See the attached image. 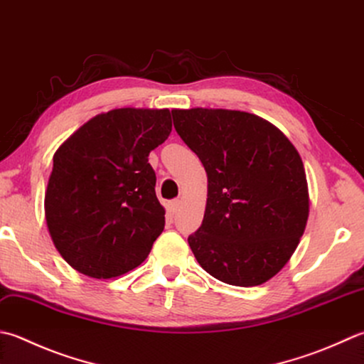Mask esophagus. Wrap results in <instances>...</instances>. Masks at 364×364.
<instances>
[{
    "instance_id": "obj_1",
    "label": "esophagus",
    "mask_w": 364,
    "mask_h": 364,
    "mask_svg": "<svg viewBox=\"0 0 364 364\" xmlns=\"http://www.w3.org/2000/svg\"><path fill=\"white\" fill-rule=\"evenodd\" d=\"M180 205H181L180 198H175V200L168 202V210H170V213H176L178 208H180Z\"/></svg>"
}]
</instances>
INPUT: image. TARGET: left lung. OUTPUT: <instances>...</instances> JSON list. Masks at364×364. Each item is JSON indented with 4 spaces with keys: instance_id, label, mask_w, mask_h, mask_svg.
<instances>
[{
    "instance_id": "1",
    "label": "left lung",
    "mask_w": 364,
    "mask_h": 364,
    "mask_svg": "<svg viewBox=\"0 0 364 364\" xmlns=\"http://www.w3.org/2000/svg\"><path fill=\"white\" fill-rule=\"evenodd\" d=\"M173 124L202 161L208 194L202 225L188 238L206 273L254 287L286 267L309 216L296 148L274 124L225 109H175Z\"/></svg>"
}]
</instances>
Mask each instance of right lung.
I'll list each match as a JSON object with an SVG mask.
<instances>
[{
    "instance_id": "obj_1",
    "label": "right lung",
    "mask_w": 364,
    "mask_h": 364,
    "mask_svg": "<svg viewBox=\"0 0 364 364\" xmlns=\"http://www.w3.org/2000/svg\"><path fill=\"white\" fill-rule=\"evenodd\" d=\"M172 131L168 109H113L88 119L53 154L44 210L70 267L112 279L144 262L164 230L148 156Z\"/></svg>"
}]
</instances>
